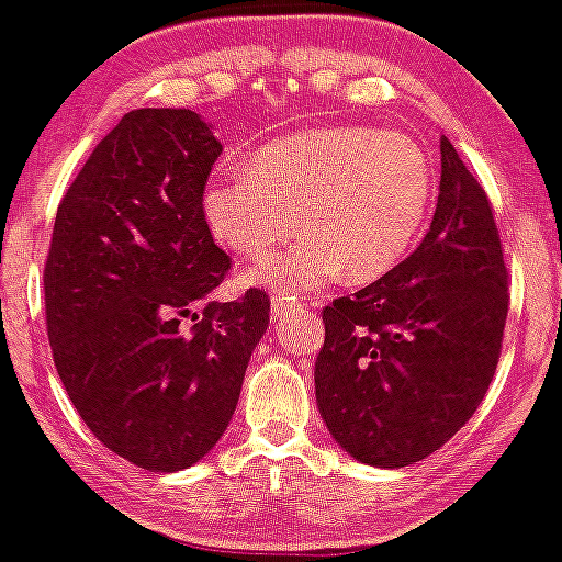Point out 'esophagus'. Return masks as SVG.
<instances>
[{
    "label": "esophagus",
    "instance_id": "34e87169",
    "mask_svg": "<svg viewBox=\"0 0 562 562\" xmlns=\"http://www.w3.org/2000/svg\"><path fill=\"white\" fill-rule=\"evenodd\" d=\"M301 306H314V303H301V301H290L285 295H274L272 299V317L274 322H285L290 314L299 312Z\"/></svg>",
    "mask_w": 562,
    "mask_h": 562
}]
</instances>
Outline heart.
<instances>
[{
	"instance_id": "1",
	"label": "heart",
	"mask_w": 562,
	"mask_h": 562,
	"mask_svg": "<svg viewBox=\"0 0 562 562\" xmlns=\"http://www.w3.org/2000/svg\"><path fill=\"white\" fill-rule=\"evenodd\" d=\"M434 190V166L412 137L335 126L267 145L248 171L211 179L200 205L216 243L240 259H259L299 222V240L240 277L293 295L346 272L375 282L396 269L420 237Z\"/></svg>"
}]
</instances>
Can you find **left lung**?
I'll use <instances>...</instances> for the list:
<instances>
[{
  "mask_svg": "<svg viewBox=\"0 0 562 562\" xmlns=\"http://www.w3.org/2000/svg\"><path fill=\"white\" fill-rule=\"evenodd\" d=\"M507 303L492 203L441 137L428 235L396 269L322 312L314 385L335 441L372 468L415 465L441 449L486 396Z\"/></svg>",
  "mask_w": 562,
  "mask_h": 562,
  "instance_id": "left-lung-1",
  "label": "left lung"
}]
</instances>
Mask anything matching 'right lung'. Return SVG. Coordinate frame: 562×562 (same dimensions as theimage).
<instances>
[{
	"mask_svg": "<svg viewBox=\"0 0 562 562\" xmlns=\"http://www.w3.org/2000/svg\"><path fill=\"white\" fill-rule=\"evenodd\" d=\"M218 156L195 111L126 113L63 195L44 263L49 346L70 402L97 441L150 473L216 447L269 325L263 290L209 301L229 272L200 205ZM200 302L203 321L191 313Z\"/></svg>",
	"mask_w": 562,
	"mask_h": 562,
	"instance_id": "add662e5",
	"label": "right lung"
}]
</instances>
